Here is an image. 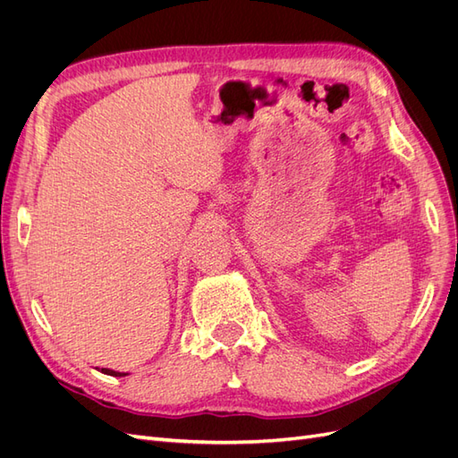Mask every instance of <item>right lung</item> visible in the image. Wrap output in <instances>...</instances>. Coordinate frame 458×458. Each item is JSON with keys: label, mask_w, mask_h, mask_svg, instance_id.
I'll use <instances>...</instances> for the list:
<instances>
[{"label": "right lung", "mask_w": 458, "mask_h": 458, "mask_svg": "<svg viewBox=\"0 0 458 458\" xmlns=\"http://www.w3.org/2000/svg\"><path fill=\"white\" fill-rule=\"evenodd\" d=\"M103 374H108V377H126V372H116V370H110V369H101Z\"/></svg>", "instance_id": "1"}]
</instances>
